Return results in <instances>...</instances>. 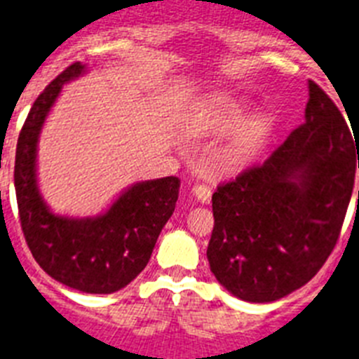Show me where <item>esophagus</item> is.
<instances>
[{"mask_svg":"<svg viewBox=\"0 0 359 359\" xmlns=\"http://www.w3.org/2000/svg\"><path fill=\"white\" fill-rule=\"evenodd\" d=\"M191 191H194V195L201 201V203H208L210 197H212V191H210L208 186L205 184H195L194 188H191Z\"/></svg>","mask_w":359,"mask_h":359,"instance_id":"1","label":"esophagus"}]
</instances>
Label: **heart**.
Masks as SVG:
<instances>
[{
	"label": "heart",
	"mask_w": 359,
	"mask_h": 359,
	"mask_svg": "<svg viewBox=\"0 0 359 359\" xmlns=\"http://www.w3.org/2000/svg\"><path fill=\"white\" fill-rule=\"evenodd\" d=\"M247 112H249V103L245 99L236 97V95H219L210 107L205 127L214 133H226L239 125L245 118ZM273 127H275V118L271 112H256L249 116L246 121L238 127L230 144L226 145V162L232 165H240L252 158L264 147L269 134L273 133Z\"/></svg>",
	"instance_id": "heart-1"
}]
</instances>
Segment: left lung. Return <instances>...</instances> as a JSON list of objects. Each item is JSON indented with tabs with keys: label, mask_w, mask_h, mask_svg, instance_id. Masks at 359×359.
I'll list each match as a JSON object with an SVG mask.
<instances>
[{
	"label": "left lung",
	"mask_w": 359,
	"mask_h": 359,
	"mask_svg": "<svg viewBox=\"0 0 359 359\" xmlns=\"http://www.w3.org/2000/svg\"><path fill=\"white\" fill-rule=\"evenodd\" d=\"M308 88L304 123L264 164L212 195L210 269L241 301H278L310 282L336 247L351 203L356 136L313 81Z\"/></svg>",
	"instance_id": "1"
}]
</instances>
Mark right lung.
I'll list each match as a JSON object with an SVG mask.
<instances>
[{"instance_id":"obj_1","label":"right lung","mask_w":359,"mask_h":359,"mask_svg":"<svg viewBox=\"0 0 359 359\" xmlns=\"http://www.w3.org/2000/svg\"><path fill=\"white\" fill-rule=\"evenodd\" d=\"M84 74V64H72L34 101L16 145L14 188L23 236L36 264L72 290L107 295L144 271L173 214L180 180L136 182L95 217L58 215L49 208L38 188V138L64 84Z\"/></svg>"}]
</instances>
